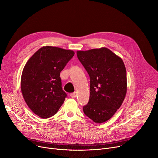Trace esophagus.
I'll list each match as a JSON object with an SVG mask.
<instances>
[{"label": "esophagus", "mask_w": 158, "mask_h": 158, "mask_svg": "<svg viewBox=\"0 0 158 158\" xmlns=\"http://www.w3.org/2000/svg\"><path fill=\"white\" fill-rule=\"evenodd\" d=\"M70 96L72 98H76V96H77V94H76V92H73V93H72L70 94Z\"/></svg>", "instance_id": "34e87169"}]
</instances>
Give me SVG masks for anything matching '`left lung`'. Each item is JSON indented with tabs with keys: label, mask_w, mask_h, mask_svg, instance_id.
<instances>
[{
	"label": "left lung",
	"mask_w": 158,
	"mask_h": 158,
	"mask_svg": "<svg viewBox=\"0 0 158 158\" xmlns=\"http://www.w3.org/2000/svg\"><path fill=\"white\" fill-rule=\"evenodd\" d=\"M79 60L90 77L88 103L84 113L95 123L110 120L127 93V74L121 57L106 47L77 51Z\"/></svg>",
	"instance_id": "obj_1"
}]
</instances>
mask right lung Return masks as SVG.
<instances>
[{
  "instance_id": "obj_1",
  "label": "right lung",
  "mask_w": 158,
  "mask_h": 158,
  "mask_svg": "<svg viewBox=\"0 0 158 158\" xmlns=\"http://www.w3.org/2000/svg\"><path fill=\"white\" fill-rule=\"evenodd\" d=\"M72 50L44 46L26 63L21 76V91L28 107L38 117H52L66 97L60 72L74 56Z\"/></svg>"
}]
</instances>
